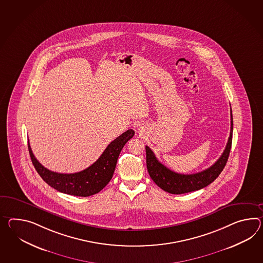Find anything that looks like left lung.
I'll use <instances>...</instances> for the list:
<instances>
[{"mask_svg": "<svg viewBox=\"0 0 263 263\" xmlns=\"http://www.w3.org/2000/svg\"><path fill=\"white\" fill-rule=\"evenodd\" d=\"M233 138V115L231 109V130L228 142L226 144L223 153L212 166L205 169L201 172L190 175L179 174L168 169L162 163H160L156 158L153 151L145 146L146 151V166L148 173L155 183L162 190L170 194H184V193L197 191L204 188L212 183L218 178L219 174L223 170L226 162L229 158Z\"/></svg>", "mask_w": 263, "mask_h": 263, "instance_id": "8db88e82", "label": "left lung"}]
</instances>
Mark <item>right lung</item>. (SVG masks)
Segmentation results:
<instances>
[{
	"label": "right lung",
	"mask_w": 263,
	"mask_h": 263,
	"mask_svg": "<svg viewBox=\"0 0 263 263\" xmlns=\"http://www.w3.org/2000/svg\"><path fill=\"white\" fill-rule=\"evenodd\" d=\"M134 135V130L132 129L122 133L109 143L103 154L92 165L77 173L62 174L50 171L43 166L35 158L29 142L28 150L36 171L48 185L59 192L78 197H89L100 192L108 184L113 177L122 147Z\"/></svg>",
	"instance_id": "obj_1"
}]
</instances>
